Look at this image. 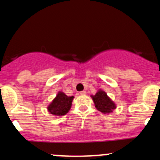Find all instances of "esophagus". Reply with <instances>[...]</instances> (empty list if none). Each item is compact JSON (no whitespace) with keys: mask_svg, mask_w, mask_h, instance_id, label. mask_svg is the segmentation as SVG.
<instances>
[{"mask_svg":"<svg viewBox=\"0 0 160 160\" xmlns=\"http://www.w3.org/2000/svg\"><path fill=\"white\" fill-rule=\"evenodd\" d=\"M80 95H86V91H81L79 92Z\"/></svg>","mask_w":160,"mask_h":160,"instance_id":"obj_1","label":"esophagus"}]
</instances>
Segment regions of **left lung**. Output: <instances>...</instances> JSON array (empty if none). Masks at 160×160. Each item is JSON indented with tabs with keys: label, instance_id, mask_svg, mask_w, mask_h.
<instances>
[{
	"label": "left lung",
	"instance_id": "8db88e82",
	"mask_svg": "<svg viewBox=\"0 0 160 160\" xmlns=\"http://www.w3.org/2000/svg\"><path fill=\"white\" fill-rule=\"evenodd\" d=\"M92 98L96 108L100 112L103 113H109L116 108V105L108 96L104 91L100 90Z\"/></svg>",
	"mask_w": 160,
	"mask_h": 160
}]
</instances>
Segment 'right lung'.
Listing matches in <instances>:
<instances>
[{
	"instance_id": "1",
	"label": "right lung",
	"mask_w": 160,
	"mask_h": 160,
	"mask_svg": "<svg viewBox=\"0 0 160 160\" xmlns=\"http://www.w3.org/2000/svg\"><path fill=\"white\" fill-rule=\"evenodd\" d=\"M73 96L68 97L65 93L60 92L51 104L48 106V111L55 116H64L71 109Z\"/></svg>"
}]
</instances>
